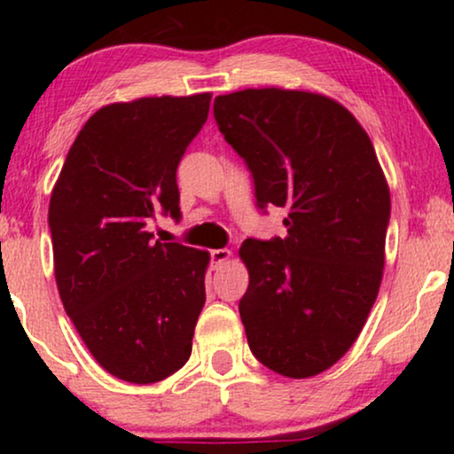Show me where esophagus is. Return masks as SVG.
<instances>
[{
    "mask_svg": "<svg viewBox=\"0 0 454 454\" xmlns=\"http://www.w3.org/2000/svg\"><path fill=\"white\" fill-rule=\"evenodd\" d=\"M229 258H231V252H229L227 247H221V250L210 252V262H213L215 269H219V266L225 264Z\"/></svg>",
    "mask_w": 454,
    "mask_h": 454,
    "instance_id": "1",
    "label": "esophagus"
}]
</instances>
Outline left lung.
Returning a JSON list of instances; mask_svg holds the SVG:
<instances>
[{"instance_id": "obj_1", "label": "left lung", "mask_w": 454, "mask_h": 454, "mask_svg": "<svg viewBox=\"0 0 454 454\" xmlns=\"http://www.w3.org/2000/svg\"><path fill=\"white\" fill-rule=\"evenodd\" d=\"M215 120L254 177L256 204L287 208V238L246 239L239 300L260 364L309 378L356 343L384 269L390 192L370 136L333 98L246 89L215 98Z\"/></svg>"}]
</instances>
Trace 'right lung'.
Wrapping results in <instances>:
<instances>
[{
	"instance_id": "right-lung-1",
	"label": "right lung",
	"mask_w": 454,
	"mask_h": 454,
	"mask_svg": "<svg viewBox=\"0 0 454 454\" xmlns=\"http://www.w3.org/2000/svg\"><path fill=\"white\" fill-rule=\"evenodd\" d=\"M210 92L98 109L67 153L49 202L55 281L92 357L132 384L190 359L208 252L153 241L154 215L179 216L177 165L208 117Z\"/></svg>"
}]
</instances>
